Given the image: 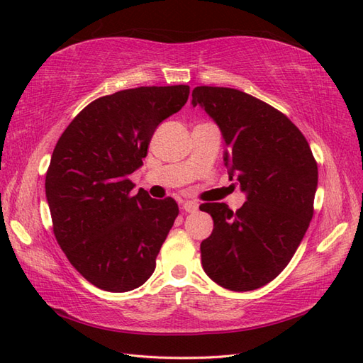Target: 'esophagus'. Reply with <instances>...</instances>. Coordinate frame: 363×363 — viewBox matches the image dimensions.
<instances>
[{"label":"esophagus","mask_w":363,"mask_h":363,"mask_svg":"<svg viewBox=\"0 0 363 363\" xmlns=\"http://www.w3.org/2000/svg\"><path fill=\"white\" fill-rule=\"evenodd\" d=\"M182 209L189 213H194L198 211V204L195 201H186L182 204Z\"/></svg>","instance_id":"34e87169"}]
</instances>
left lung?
I'll return each mask as SVG.
<instances>
[{"label":"left lung","instance_id":"obj_1","mask_svg":"<svg viewBox=\"0 0 363 363\" xmlns=\"http://www.w3.org/2000/svg\"><path fill=\"white\" fill-rule=\"evenodd\" d=\"M201 106L225 138V165L246 203L233 212L206 203L213 230L201 242L206 274L221 287L250 291L279 274L303 240L313 215L318 167L301 130L274 107L228 87H195Z\"/></svg>","mask_w":363,"mask_h":363}]
</instances>
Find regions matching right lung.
I'll return each instance as SVG.
<instances>
[{"label": "right lung", "mask_w": 363, "mask_h": 363, "mask_svg": "<svg viewBox=\"0 0 363 363\" xmlns=\"http://www.w3.org/2000/svg\"><path fill=\"white\" fill-rule=\"evenodd\" d=\"M189 86L137 87L95 99L57 140L45 194L70 264L95 287L121 293L150 279L179 213L173 198L134 195L154 130L187 103Z\"/></svg>", "instance_id": "right-lung-1"}]
</instances>
